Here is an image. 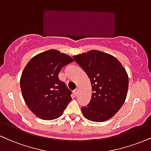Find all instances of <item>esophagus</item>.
Returning <instances> with one entry per match:
<instances>
[{
	"label": "esophagus",
	"instance_id": "esophagus-1",
	"mask_svg": "<svg viewBox=\"0 0 151 151\" xmlns=\"http://www.w3.org/2000/svg\"><path fill=\"white\" fill-rule=\"evenodd\" d=\"M78 93H79V91H78V89H75V90L74 91V95H75L76 96L78 95Z\"/></svg>",
	"mask_w": 151,
	"mask_h": 151
}]
</instances>
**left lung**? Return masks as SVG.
<instances>
[{"mask_svg":"<svg viewBox=\"0 0 151 151\" xmlns=\"http://www.w3.org/2000/svg\"><path fill=\"white\" fill-rule=\"evenodd\" d=\"M73 58L89 78L92 94L89 103L81 108L88 120L101 122L112 118L126 100L127 72L114 56L97 50L74 55Z\"/></svg>","mask_w":151,"mask_h":151,"instance_id":"1","label":"left lung"}]
</instances>
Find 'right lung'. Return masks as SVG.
<instances>
[{"label":"right lung","instance_id":"add662e5","mask_svg":"<svg viewBox=\"0 0 151 151\" xmlns=\"http://www.w3.org/2000/svg\"><path fill=\"white\" fill-rule=\"evenodd\" d=\"M73 61L70 55L50 49L37 54L25 66L20 78L22 94L27 107L40 119L60 117L72 100V92L58 74Z\"/></svg>","mask_w":151,"mask_h":151}]
</instances>
